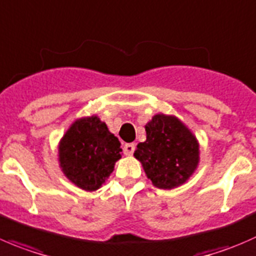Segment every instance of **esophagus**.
Listing matches in <instances>:
<instances>
[{
	"mask_svg": "<svg viewBox=\"0 0 256 256\" xmlns=\"http://www.w3.org/2000/svg\"><path fill=\"white\" fill-rule=\"evenodd\" d=\"M134 149H136V146L133 143H127L123 146V152H124L126 156H132L134 153Z\"/></svg>",
	"mask_w": 256,
	"mask_h": 256,
	"instance_id": "34e87169",
	"label": "esophagus"
}]
</instances>
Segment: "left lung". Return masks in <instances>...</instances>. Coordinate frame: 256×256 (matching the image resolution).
Returning a JSON list of instances; mask_svg holds the SVG:
<instances>
[{"instance_id":"8db88e82","label":"left lung","mask_w":256,"mask_h":256,"mask_svg":"<svg viewBox=\"0 0 256 256\" xmlns=\"http://www.w3.org/2000/svg\"><path fill=\"white\" fill-rule=\"evenodd\" d=\"M146 140L136 146L134 156L146 176L159 189L186 183L199 163V143L194 134L174 116L156 114L146 123Z\"/></svg>"}]
</instances>
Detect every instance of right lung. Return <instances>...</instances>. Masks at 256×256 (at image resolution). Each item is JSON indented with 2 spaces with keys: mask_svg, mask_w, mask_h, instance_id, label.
<instances>
[{
  "mask_svg": "<svg viewBox=\"0 0 256 256\" xmlns=\"http://www.w3.org/2000/svg\"><path fill=\"white\" fill-rule=\"evenodd\" d=\"M120 142L97 116L77 120L58 146V160L64 176L78 188L97 190L120 159Z\"/></svg>",
  "mask_w": 256,
  "mask_h": 256,
  "instance_id": "obj_1",
  "label": "right lung"
}]
</instances>
